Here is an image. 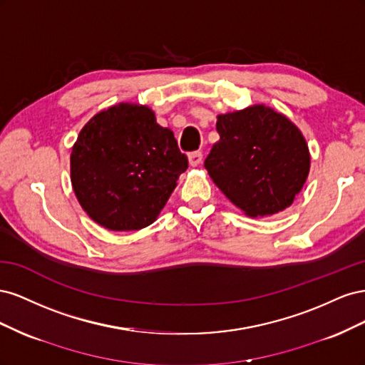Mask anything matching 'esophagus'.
<instances>
[{
  "mask_svg": "<svg viewBox=\"0 0 365 365\" xmlns=\"http://www.w3.org/2000/svg\"><path fill=\"white\" fill-rule=\"evenodd\" d=\"M201 161H202V152L196 150V152L189 153V164L192 165V168H196V165H200Z\"/></svg>",
  "mask_w": 365,
  "mask_h": 365,
  "instance_id": "34e87169",
  "label": "esophagus"
}]
</instances>
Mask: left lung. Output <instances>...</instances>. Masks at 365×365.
<instances>
[{"label": "left lung", "mask_w": 365, "mask_h": 365, "mask_svg": "<svg viewBox=\"0 0 365 365\" xmlns=\"http://www.w3.org/2000/svg\"><path fill=\"white\" fill-rule=\"evenodd\" d=\"M204 161L210 178L251 217L283 212L300 193L311 168L307 143L286 115L264 105L217 115Z\"/></svg>", "instance_id": "obj_1"}]
</instances>
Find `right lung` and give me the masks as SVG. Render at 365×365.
<instances>
[{
	"label": "right lung",
	"instance_id": "1",
	"mask_svg": "<svg viewBox=\"0 0 365 365\" xmlns=\"http://www.w3.org/2000/svg\"><path fill=\"white\" fill-rule=\"evenodd\" d=\"M70 165L77 201L94 222L137 231L155 222L189 161L150 108L118 103L82 128Z\"/></svg>",
	"mask_w": 365,
	"mask_h": 365
}]
</instances>
